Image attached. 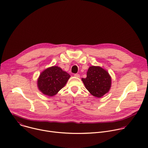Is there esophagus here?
<instances>
[{
  "label": "esophagus",
  "mask_w": 148,
  "mask_h": 148,
  "mask_svg": "<svg viewBox=\"0 0 148 148\" xmlns=\"http://www.w3.org/2000/svg\"><path fill=\"white\" fill-rule=\"evenodd\" d=\"M74 76L75 77H77V78H79L80 77V75L79 74H74Z\"/></svg>",
  "instance_id": "34e87169"
}]
</instances>
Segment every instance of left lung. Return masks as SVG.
Wrapping results in <instances>:
<instances>
[{
	"label": "left lung",
	"mask_w": 148,
	"mask_h": 148,
	"mask_svg": "<svg viewBox=\"0 0 148 148\" xmlns=\"http://www.w3.org/2000/svg\"><path fill=\"white\" fill-rule=\"evenodd\" d=\"M86 89L96 97H101L108 93L111 86V77L108 72L99 66L89 67L87 77L82 78Z\"/></svg>",
	"instance_id": "obj_1"
}]
</instances>
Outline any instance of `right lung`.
Returning a JSON list of instances; mask_svg holds the SVG:
<instances>
[{
	"label": "right lung",
	"mask_w": 148,
	"mask_h": 148,
	"mask_svg": "<svg viewBox=\"0 0 148 148\" xmlns=\"http://www.w3.org/2000/svg\"><path fill=\"white\" fill-rule=\"evenodd\" d=\"M70 77V75L60 67L52 66L41 73L37 86L43 94L53 96L65 86Z\"/></svg>",
	"instance_id": "obj_1"
}]
</instances>
